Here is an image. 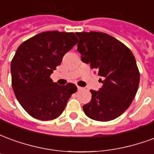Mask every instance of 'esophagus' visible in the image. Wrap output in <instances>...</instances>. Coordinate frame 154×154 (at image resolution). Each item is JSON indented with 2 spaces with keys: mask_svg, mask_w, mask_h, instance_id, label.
Here are the masks:
<instances>
[{
  "mask_svg": "<svg viewBox=\"0 0 154 154\" xmlns=\"http://www.w3.org/2000/svg\"><path fill=\"white\" fill-rule=\"evenodd\" d=\"M77 90L78 91H82V90H83V87H79V86H77Z\"/></svg>",
  "mask_w": 154,
  "mask_h": 154,
  "instance_id": "esophagus-1",
  "label": "esophagus"
}]
</instances>
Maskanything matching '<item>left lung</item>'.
Masks as SVG:
<instances>
[{
    "label": "left lung",
    "mask_w": 154,
    "mask_h": 154,
    "mask_svg": "<svg viewBox=\"0 0 154 154\" xmlns=\"http://www.w3.org/2000/svg\"><path fill=\"white\" fill-rule=\"evenodd\" d=\"M77 51L82 60L90 63L102 77L98 91L91 90V100L83 106L87 117L97 121H110L125 111L139 88V68L129 48L101 32L76 33Z\"/></svg>",
    "instance_id": "1"
}]
</instances>
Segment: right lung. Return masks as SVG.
<instances>
[{
  "mask_svg": "<svg viewBox=\"0 0 154 154\" xmlns=\"http://www.w3.org/2000/svg\"><path fill=\"white\" fill-rule=\"evenodd\" d=\"M77 43L74 33L46 31L23 42L11 64V85L27 113L40 120H52L63 113L77 88L73 83L59 86L50 75L64 54Z\"/></svg>",
  "mask_w": 154,
  "mask_h": 154,
  "instance_id": "1",
  "label": "right lung"
}]
</instances>
